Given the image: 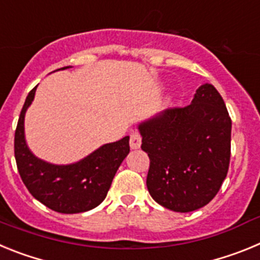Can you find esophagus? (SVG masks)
Returning <instances> with one entry per match:
<instances>
[{
  "label": "esophagus",
  "mask_w": 260,
  "mask_h": 260,
  "mask_svg": "<svg viewBox=\"0 0 260 260\" xmlns=\"http://www.w3.org/2000/svg\"><path fill=\"white\" fill-rule=\"evenodd\" d=\"M142 144V138L141 135L138 134V133H133L130 135V147H132L133 150H138Z\"/></svg>",
  "instance_id": "esophagus-1"
}]
</instances>
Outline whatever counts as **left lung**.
Here are the masks:
<instances>
[{
	"mask_svg": "<svg viewBox=\"0 0 260 260\" xmlns=\"http://www.w3.org/2000/svg\"><path fill=\"white\" fill-rule=\"evenodd\" d=\"M138 130L150 157L147 189L153 201L185 213L215 198L228 173L232 121L212 84H202L190 105L155 114Z\"/></svg>",
	"mask_w": 260,
	"mask_h": 260,
	"instance_id": "1",
	"label": "left lung"
}]
</instances>
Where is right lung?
Masks as SVG:
<instances>
[{
  "instance_id": "obj_1",
  "label": "right lung",
  "mask_w": 260,
  "mask_h": 260,
  "mask_svg": "<svg viewBox=\"0 0 260 260\" xmlns=\"http://www.w3.org/2000/svg\"><path fill=\"white\" fill-rule=\"evenodd\" d=\"M65 66L58 70H65ZM36 88L29 91L15 130V160L18 171L32 197L59 213H79L102 203L110 189L117 169L130 152L128 139L103 144L71 164H53L34 155L24 134L26 112L35 99Z\"/></svg>"
}]
</instances>
